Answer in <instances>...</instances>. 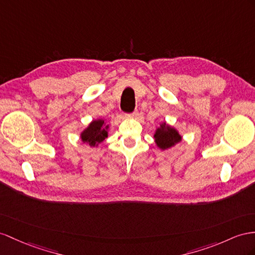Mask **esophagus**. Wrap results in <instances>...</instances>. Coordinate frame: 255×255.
Segmentation results:
<instances>
[{
	"label": "esophagus",
	"mask_w": 255,
	"mask_h": 255,
	"mask_svg": "<svg viewBox=\"0 0 255 255\" xmlns=\"http://www.w3.org/2000/svg\"><path fill=\"white\" fill-rule=\"evenodd\" d=\"M138 115H139L138 111H134V112H132L131 114H128L127 116L129 117V119H136V117H138Z\"/></svg>",
	"instance_id": "obj_1"
}]
</instances>
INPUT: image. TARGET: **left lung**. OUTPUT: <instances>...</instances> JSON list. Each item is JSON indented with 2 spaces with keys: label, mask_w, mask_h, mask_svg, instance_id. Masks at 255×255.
Instances as JSON below:
<instances>
[{
  "label": "left lung",
  "mask_w": 255,
  "mask_h": 255,
  "mask_svg": "<svg viewBox=\"0 0 255 255\" xmlns=\"http://www.w3.org/2000/svg\"><path fill=\"white\" fill-rule=\"evenodd\" d=\"M155 143L160 149H168L182 141V136L175 128L169 126L166 123H161L160 127L156 129L154 133Z\"/></svg>",
  "instance_id": "left-lung-1"
}]
</instances>
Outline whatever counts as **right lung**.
<instances>
[{
  "label": "right lung",
  "mask_w": 255,
  "mask_h": 255,
  "mask_svg": "<svg viewBox=\"0 0 255 255\" xmlns=\"http://www.w3.org/2000/svg\"><path fill=\"white\" fill-rule=\"evenodd\" d=\"M109 125L102 119L91 122L87 128L81 133V139L84 143H88L89 146H98L104 139L108 138Z\"/></svg>",
  "instance_id": "1"
}]
</instances>
